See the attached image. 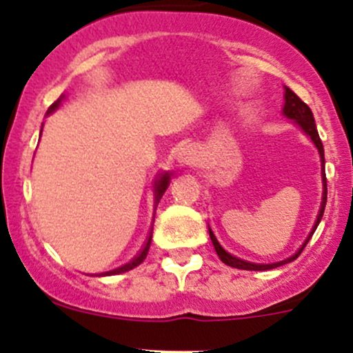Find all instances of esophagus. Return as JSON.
Listing matches in <instances>:
<instances>
[{"instance_id": "34e87169", "label": "esophagus", "mask_w": 353, "mask_h": 353, "mask_svg": "<svg viewBox=\"0 0 353 353\" xmlns=\"http://www.w3.org/2000/svg\"><path fill=\"white\" fill-rule=\"evenodd\" d=\"M194 160H196V154H194L191 148H183V150L177 154V162H179L181 165H191Z\"/></svg>"}]
</instances>
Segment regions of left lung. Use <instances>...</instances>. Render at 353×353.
<instances>
[{"label": "left lung", "instance_id": "left-lung-1", "mask_svg": "<svg viewBox=\"0 0 353 353\" xmlns=\"http://www.w3.org/2000/svg\"><path fill=\"white\" fill-rule=\"evenodd\" d=\"M283 99H285V104H283V116L288 117V119L294 121L295 124H297L299 128H301L302 131H304L305 134H307L309 138H311V141L314 143V147L318 148L319 152V159H321V177H323V198H321V206H319V213H318V219H316L314 222V227H312V230L309 232L307 239L304 241V244L299 248V251L295 252V254H292L290 258L283 259V261H276V263H270V265H258V263H251V261H245V259H241L237 258V256H232L230 252H227L225 249L220 245L219 241H216L215 234L212 232V229L210 230V239H212L213 243V248H215L216 254H219V258L222 259L225 265L232 266V268H239V270H251V272H265V270H273V268H279V266L282 265H287V263L294 261V259L299 258V254L302 252V249L305 248V244L309 243V239L312 237V234H314V230L318 229L319 222H321L323 219V213H325V206H326V194H328V188H326V174H325V148H323V143H321V138H319L318 134V130H316V123H314V116H312V110L309 109V105L305 104V102H302L301 99L297 97V95L294 94V92L290 90V88L285 87V95H283Z\"/></svg>", "mask_w": 353, "mask_h": 353}]
</instances>
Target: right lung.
Listing matches in <instances>:
<instances>
[{
	"label": "right lung",
	"instance_id": "right-lung-1",
	"mask_svg": "<svg viewBox=\"0 0 353 353\" xmlns=\"http://www.w3.org/2000/svg\"><path fill=\"white\" fill-rule=\"evenodd\" d=\"M66 99V95L63 94L61 97L58 99V101L54 102V104L51 105V108L48 109V116L49 114H52L54 112L56 109L59 108V105H61V102L65 101ZM42 131V130H41ZM169 184H170V174L169 172H162L160 174L159 177H157L155 179V184H154V198H155V210H157V205H159V201H160V198L163 196V193H165V190L167 188H169ZM150 244H152V232L148 234V237H147V243H145V245H143V249H141L140 252H138L137 256H134L133 259H131L130 263H126V265H123V266H119V268H116V270H110V272H105V273H101V275L99 276H102V275H119V273H124V272H130V270H133V268H137L138 265H140V263H143V259L147 258V254H148V249H150Z\"/></svg>",
	"mask_w": 353,
	"mask_h": 353
}]
</instances>
